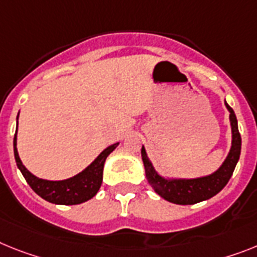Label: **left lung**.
Here are the masks:
<instances>
[{
	"instance_id": "obj_1",
	"label": "left lung",
	"mask_w": 257,
	"mask_h": 257,
	"mask_svg": "<svg viewBox=\"0 0 257 257\" xmlns=\"http://www.w3.org/2000/svg\"><path fill=\"white\" fill-rule=\"evenodd\" d=\"M226 108L230 112V125H231V148L227 157L223 161L217 171L210 175L201 176L195 179H170L163 178L155 171L154 166L146 154L145 148L142 146L141 157L145 174L149 184L152 185L162 198H165L172 204L179 205H192L200 201H205L208 198L213 197L221 191L228 183L231 178L235 166L238 163L240 157V148H242V139L238 129V120L234 111L227 103L225 102Z\"/></svg>"
}]
</instances>
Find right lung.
Masks as SVG:
<instances>
[{
    "label": "right lung",
    "instance_id": "obj_1",
    "mask_svg": "<svg viewBox=\"0 0 257 257\" xmlns=\"http://www.w3.org/2000/svg\"><path fill=\"white\" fill-rule=\"evenodd\" d=\"M13 144H14V157L17 166L32 191L44 198L45 201L57 204V205H77L94 197L102 185L103 167H104L105 159L118 145V142H116L113 145L104 149L94 159L91 165H88L83 171L73 178L65 179V180H45V179H39L35 175H32L23 166L22 161L19 158L18 150H17V131H15Z\"/></svg>",
    "mask_w": 257,
    "mask_h": 257
}]
</instances>
